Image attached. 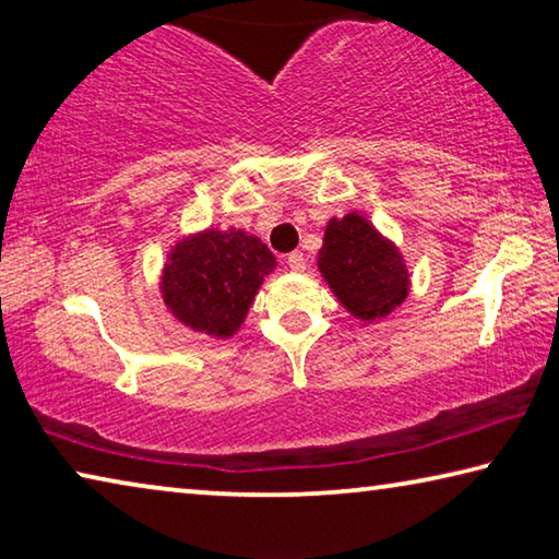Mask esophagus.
<instances>
[{
	"instance_id": "esophagus-1",
	"label": "esophagus",
	"mask_w": 559,
	"mask_h": 559,
	"mask_svg": "<svg viewBox=\"0 0 559 559\" xmlns=\"http://www.w3.org/2000/svg\"><path fill=\"white\" fill-rule=\"evenodd\" d=\"M286 263H288V269H290V271H296V273L306 271V257H302L300 251H293V253H288Z\"/></svg>"
}]
</instances>
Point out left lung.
Masks as SVG:
<instances>
[{
	"label": "left lung",
	"instance_id": "1",
	"mask_svg": "<svg viewBox=\"0 0 559 559\" xmlns=\"http://www.w3.org/2000/svg\"><path fill=\"white\" fill-rule=\"evenodd\" d=\"M318 269L337 300L365 323L390 316L409 293L400 249L357 212L328 222Z\"/></svg>",
	"mask_w": 559,
	"mask_h": 559
}]
</instances>
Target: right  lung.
<instances>
[{
    "label": "right lung",
    "instance_id": "obj_1",
    "mask_svg": "<svg viewBox=\"0 0 559 559\" xmlns=\"http://www.w3.org/2000/svg\"><path fill=\"white\" fill-rule=\"evenodd\" d=\"M273 269L276 259L259 236L206 229L175 246L159 288L179 323L212 337H231Z\"/></svg>",
    "mask_w": 559,
    "mask_h": 559
}]
</instances>
